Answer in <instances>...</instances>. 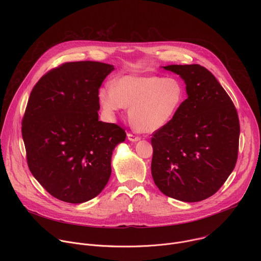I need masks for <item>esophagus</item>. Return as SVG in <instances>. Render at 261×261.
Wrapping results in <instances>:
<instances>
[{
	"label": "esophagus",
	"instance_id": "esophagus-1",
	"mask_svg": "<svg viewBox=\"0 0 261 261\" xmlns=\"http://www.w3.org/2000/svg\"><path fill=\"white\" fill-rule=\"evenodd\" d=\"M128 139L129 140H131V141H138L139 139H140V137L139 136H137V135H135V134H133V133H128Z\"/></svg>",
	"mask_w": 261,
	"mask_h": 261
}]
</instances>
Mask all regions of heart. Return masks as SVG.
Wrapping results in <instances>:
<instances>
[{
    "instance_id": "heart-1",
    "label": "heart",
    "mask_w": 261,
    "mask_h": 261,
    "mask_svg": "<svg viewBox=\"0 0 261 261\" xmlns=\"http://www.w3.org/2000/svg\"><path fill=\"white\" fill-rule=\"evenodd\" d=\"M108 113L129 108V120L140 132L152 133L166 126L176 115L184 100L180 84L173 79L128 75L115 88L108 86L99 94Z\"/></svg>"
}]
</instances>
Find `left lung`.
<instances>
[{"label": "left lung", "instance_id": "1", "mask_svg": "<svg viewBox=\"0 0 261 261\" xmlns=\"http://www.w3.org/2000/svg\"><path fill=\"white\" fill-rule=\"evenodd\" d=\"M185 81L188 98L152 137V175L168 197L196 202L214 195L232 172L239 153L237 108L213 73L198 65L164 67Z\"/></svg>", "mask_w": 261, "mask_h": 261}]
</instances>
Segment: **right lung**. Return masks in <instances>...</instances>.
I'll list each match as a JSON object with an SVG mask.
<instances>
[{
    "label": "right lung",
    "mask_w": 261,
    "mask_h": 261,
    "mask_svg": "<svg viewBox=\"0 0 261 261\" xmlns=\"http://www.w3.org/2000/svg\"><path fill=\"white\" fill-rule=\"evenodd\" d=\"M113 70L99 62L63 63L30 94L21 122L28 166L59 200L88 201L110 177L114 148L126 139L122 127L98 120L99 89Z\"/></svg>",
    "instance_id": "obj_1"
}]
</instances>
